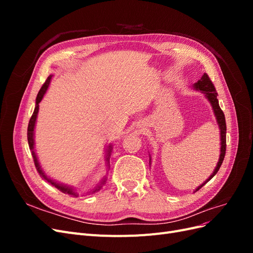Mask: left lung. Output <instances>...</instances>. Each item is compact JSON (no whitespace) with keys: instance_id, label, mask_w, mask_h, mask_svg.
Returning a JSON list of instances; mask_svg holds the SVG:
<instances>
[{"instance_id":"8db88e82","label":"left lung","mask_w":253,"mask_h":253,"mask_svg":"<svg viewBox=\"0 0 253 253\" xmlns=\"http://www.w3.org/2000/svg\"><path fill=\"white\" fill-rule=\"evenodd\" d=\"M193 88L196 89V90L202 91V93L205 94L206 98L208 99V101L210 102V104L212 106L214 116H215V118H216L217 125H218V127H219V134H220V136H219L220 137V153H219V158H218L217 165L215 167V169H214L213 173L209 176V178L207 179L205 182H203L201 186H198L195 189L194 192H196V191H198L203 186H205L206 183L208 182L213 177V176L217 173L221 164H223V160H224L225 154H226V129H227V127H226L225 115H224L223 111L220 110L219 104H218L216 89H215V87H214L212 81L209 78V76L207 74H204L203 77L200 80H198L196 83L193 84ZM150 164H151V158H150Z\"/></svg>"}]
</instances>
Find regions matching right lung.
Here are the masks:
<instances>
[{"label": "right lung", "mask_w": 253, "mask_h": 253, "mask_svg": "<svg viewBox=\"0 0 253 253\" xmlns=\"http://www.w3.org/2000/svg\"><path fill=\"white\" fill-rule=\"evenodd\" d=\"M51 77L52 75H49L46 81H45V83L42 85L41 89L39 90V93H38V96H37V99H36V106H35V111L33 113V116L32 118H30L29 120V124H28V127H27V140H28V145H29V149L30 151H32V155H33V158H34V163H35V166H36V169L38 171V173L40 174L41 177L46 180L47 182H49L50 185L52 187L57 188L59 191H61V192H63L65 194H68V195H73V196H79L78 192L76 191L73 187L71 186H66V185H63V183H60L56 180L51 179L50 177H48V176L45 174V172L42 170V168L39 164V160H38V157H37V154L35 152V126H36V121H37V117H38V112H39V103L41 102V100L43 99L45 93H46V90L49 86V83H50V80H51ZM111 152H112V144H110L108 147V150H106V166H108V169L110 168V157H111ZM106 182V177H104L103 179H101V181L98 183V185L96 187H94L93 189H90L87 193H95V192H98L99 190H100Z\"/></svg>", "instance_id": "right-lung-1"}]
</instances>
